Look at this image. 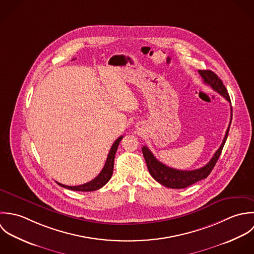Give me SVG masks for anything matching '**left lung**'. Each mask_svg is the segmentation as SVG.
<instances>
[{
	"label": "left lung",
	"instance_id": "1",
	"mask_svg": "<svg viewBox=\"0 0 254 254\" xmlns=\"http://www.w3.org/2000/svg\"><path fill=\"white\" fill-rule=\"evenodd\" d=\"M198 72L201 75L204 83L210 85L215 91H217L220 95H222L227 101L231 102L229 93H228L225 85L223 84L222 80L218 77V75L216 73H214L212 70H208V69H206V70L200 69V70H198ZM231 111H233L232 108H231ZM232 116H233V114H232ZM232 116H231V122H232ZM231 122H230V125L228 127V129L226 131V134H225V137L223 139L221 146L215 152L214 156L211 158V160L200 169H196V170H192V171H183V170H177L174 168H170V167L166 166L165 164L161 163L160 161H158L154 157L152 152L146 146H143L142 153H143L148 171H149L150 175L152 176L153 179L155 181H157L159 184H161L162 186L170 188V189H185V188H188V187L197 183L198 181L206 179L210 175L213 168L215 167V165L221 155V152L223 150V147L225 145V142H226L228 134H229Z\"/></svg>",
	"mask_w": 254,
	"mask_h": 254
}]
</instances>
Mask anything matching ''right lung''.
Returning <instances> with one entry per match:
<instances>
[{
	"label": "right lung",
	"mask_w": 254,
	"mask_h": 254,
	"mask_svg": "<svg viewBox=\"0 0 254 254\" xmlns=\"http://www.w3.org/2000/svg\"><path fill=\"white\" fill-rule=\"evenodd\" d=\"M124 136H120L112 145L110 152L108 154L106 163L102 169L100 174L93 179L92 181H90L89 183L80 185V186H75V187H69V186H65V185H62L60 183L57 182V184L64 189L70 190H75V191H93V190H97L99 189H101L102 187H104L111 179L112 175H113V169H114V160H115V155L117 152L118 146L122 140Z\"/></svg>",
	"instance_id": "obj_1"
}]
</instances>
